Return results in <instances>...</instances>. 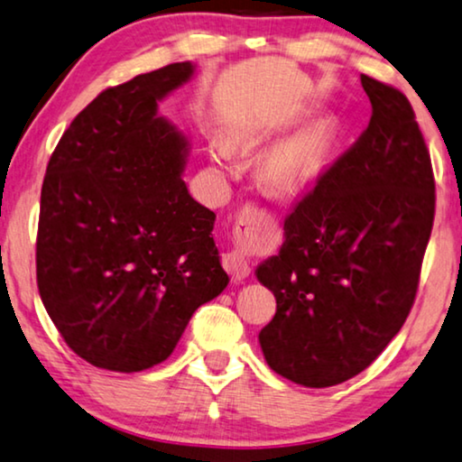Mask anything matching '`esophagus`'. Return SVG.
I'll return each instance as SVG.
<instances>
[{"mask_svg":"<svg viewBox=\"0 0 462 462\" xmlns=\"http://www.w3.org/2000/svg\"><path fill=\"white\" fill-rule=\"evenodd\" d=\"M260 212L254 208V206H245V208L237 215V223H236L237 236H242L244 229H247V226H250V223H254V218H256ZM223 266H225V271L229 273L233 281H244L250 277V273H252L250 260H247L242 247H233V250L223 254Z\"/></svg>","mask_w":462,"mask_h":462,"instance_id":"34e87169","label":"esophagus"}]
</instances>
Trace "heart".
<instances>
[{
    "mask_svg": "<svg viewBox=\"0 0 462 462\" xmlns=\"http://www.w3.org/2000/svg\"><path fill=\"white\" fill-rule=\"evenodd\" d=\"M327 133L323 126H310L302 133L283 139L263 158V177L279 191H296L310 183L323 164ZM210 156L217 164L229 162L231 152L225 143H212Z\"/></svg>",
    "mask_w": 462,
    "mask_h": 462,
    "instance_id": "b5f03b06",
    "label": "heart"
}]
</instances>
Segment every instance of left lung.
<instances>
[{"instance_id":"left-lung-1","label":"left lung","mask_w":462,"mask_h":462,"mask_svg":"<svg viewBox=\"0 0 462 462\" xmlns=\"http://www.w3.org/2000/svg\"><path fill=\"white\" fill-rule=\"evenodd\" d=\"M369 126L285 218L277 256L256 269L277 312L266 363L306 387L358 375L402 329L436 215L430 150L402 91L360 75Z\"/></svg>"}]
</instances>
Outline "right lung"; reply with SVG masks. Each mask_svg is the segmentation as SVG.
<instances>
[{
    "mask_svg": "<svg viewBox=\"0 0 462 462\" xmlns=\"http://www.w3.org/2000/svg\"><path fill=\"white\" fill-rule=\"evenodd\" d=\"M191 75V62H175L104 89L45 171L39 296L70 350L99 369L162 363L191 314L229 283L217 215L181 179L187 139L156 116L158 99Z\"/></svg>",
    "mask_w": 462,
    "mask_h": 462,
    "instance_id": "1",
    "label": "right lung"
}]
</instances>
